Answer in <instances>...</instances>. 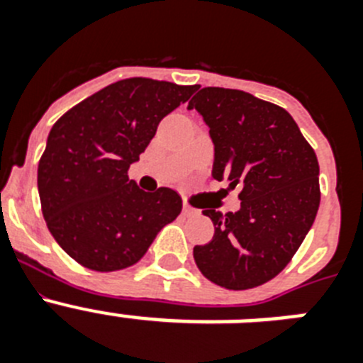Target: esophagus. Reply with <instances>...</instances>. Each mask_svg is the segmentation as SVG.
I'll return each instance as SVG.
<instances>
[{"instance_id":"esophagus-1","label":"esophagus","mask_w":363,"mask_h":363,"mask_svg":"<svg viewBox=\"0 0 363 363\" xmlns=\"http://www.w3.org/2000/svg\"><path fill=\"white\" fill-rule=\"evenodd\" d=\"M194 214H198V211L192 205H189L187 201H184V216H194Z\"/></svg>"}]
</instances>
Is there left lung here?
I'll use <instances>...</instances> for the list:
<instances>
[{
	"instance_id": "8db88e82",
	"label": "left lung",
	"mask_w": 363,
	"mask_h": 363,
	"mask_svg": "<svg viewBox=\"0 0 363 363\" xmlns=\"http://www.w3.org/2000/svg\"><path fill=\"white\" fill-rule=\"evenodd\" d=\"M209 125L213 178L240 187L238 213L203 209L214 223L209 243L194 247L207 280L233 291L280 274L313 225L320 205L314 149L289 112L249 92L203 86L189 101Z\"/></svg>"
}]
</instances>
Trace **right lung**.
Returning <instances> with one entry per match:
<instances>
[{"mask_svg":"<svg viewBox=\"0 0 363 363\" xmlns=\"http://www.w3.org/2000/svg\"><path fill=\"white\" fill-rule=\"evenodd\" d=\"M194 91L196 85L120 79L54 123L38 165L41 211L54 240L79 265L98 272L130 267L182 213L178 192H145L127 172L160 121Z\"/></svg>","mask_w":363,"mask_h":363,"instance_id":"add662e5","label":"right lung"}]
</instances>
